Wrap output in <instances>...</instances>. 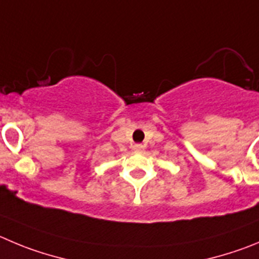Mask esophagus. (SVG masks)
<instances>
[{
    "label": "esophagus",
    "mask_w": 259,
    "mask_h": 259,
    "mask_svg": "<svg viewBox=\"0 0 259 259\" xmlns=\"http://www.w3.org/2000/svg\"><path fill=\"white\" fill-rule=\"evenodd\" d=\"M133 151H134L135 153H143L144 147L142 146V144H134V146H133Z\"/></svg>",
    "instance_id": "esophagus-1"
}]
</instances>
